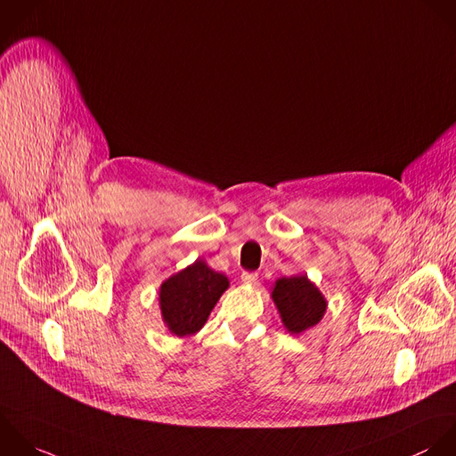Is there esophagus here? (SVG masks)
I'll return each instance as SVG.
<instances>
[{
  "instance_id": "1",
  "label": "esophagus",
  "mask_w": 456,
  "mask_h": 456,
  "mask_svg": "<svg viewBox=\"0 0 456 456\" xmlns=\"http://www.w3.org/2000/svg\"><path fill=\"white\" fill-rule=\"evenodd\" d=\"M241 282L247 284V286L256 284V282H257V273H254V272H243V273H241Z\"/></svg>"
}]
</instances>
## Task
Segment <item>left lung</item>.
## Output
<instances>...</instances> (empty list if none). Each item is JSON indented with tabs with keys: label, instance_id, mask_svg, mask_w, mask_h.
<instances>
[{
	"label": "left lung",
	"instance_id": "left-lung-1",
	"mask_svg": "<svg viewBox=\"0 0 456 456\" xmlns=\"http://www.w3.org/2000/svg\"><path fill=\"white\" fill-rule=\"evenodd\" d=\"M272 300L284 329L298 336L316 327L327 313V298L307 275L281 277L272 288Z\"/></svg>",
	"mask_w": 456,
	"mask_h": 456
}]
</instances>
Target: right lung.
Listing matches in <instances>:
<instances>
[{"label": "right lung", "instance_id": "right-lung-1", "mask_svg": "<svg viewBox=\"0 0 456 456\" xmlns=\"http://www.w3.org/2000/svg\"><path fill=\"white\" fill-rule=\"evenodd\" d=\"M227 288L229 279L211 270L204 259H197L163 281L158 300L168 332L177 338L199 332Z\"/></svg>", "mask_w": 456, "mask_h": 456}]
</instances>
